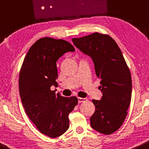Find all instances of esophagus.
I'll list each match as a JSON object with an SVG mask.
<instances>
[{"label": "esophagus", "mask_w": 149, "mask_h": 149, "mask_svg": "<svg viewBox=\"0 0 149 149\" xmlns=\"http://www.w3.org/2000/svg\"><path fill=\"white\" fill-rule=\"evenodd\" d=\"M78 100H79V103H81V102H86V98H83V97H79V98H78Z\"/></svg>", "instance_id": "obj_1"}]
</instances>
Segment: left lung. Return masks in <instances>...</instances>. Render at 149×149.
<instances>
[{"mask_svg":"<svg viewBox=\"0 0 149 149\" xmlns=\"http://www.w3.org/2000/svg\"><path fill=\"white\" fill-rule=\"evenodd\" d=\"M74 45L90 56L95 72L100 79V100H92L95 111L90 117L91 127L104 135L121 127L127 115L132 95L130 69L116 41L107 34L95 33L72 39Z\"/></svg>","mask_w":149,"mask_h":149,"instance_id":"1","label":"left lung"}]
</instances>
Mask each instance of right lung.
I'll return each mask as SVG.
<instances>
[{
    "label": "right lung",
    "instance_id": "obj_1",
    "mask_svg": "<svg viewBox=\"0 0 149 149\" xmlns=\"http://www.w3.org/2000/svg\"><path fill=\"white\" fill-rule=\"evenodd\" d=\"M73 46L63 39L44 37L32 45L19 73V95L26 114L44 135L57 138L69 128L68 114L78 104V98L63 97L52 90L57 86V63Z\"/></svg>",
    "mask_w": 149,
    "mask_h": 149
}]
</instances>
